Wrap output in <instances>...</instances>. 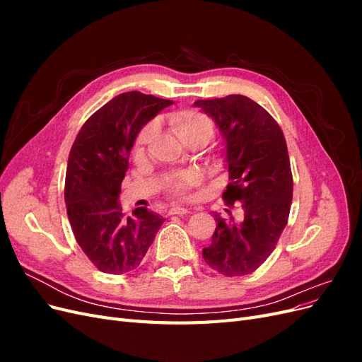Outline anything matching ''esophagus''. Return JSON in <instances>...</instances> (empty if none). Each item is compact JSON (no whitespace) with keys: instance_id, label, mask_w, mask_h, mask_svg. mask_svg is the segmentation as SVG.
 Wrapping results in <instances>:
<instances>
[{"instance_id":"34e87169","label":"esophagus","mask_w":362,"mask_h":362,"mask_svg":"<svg viewBox=\"0 0 362 362\" xmlns=\"http://www.w3.org/2000/svg\"><path fill=\"white\" fill-rule=\"evenodd\" d=\"M187 213H190V210H187V208H184V206H180V205H173L169 210V214H187Z\"/></svg>"}]
</instances>
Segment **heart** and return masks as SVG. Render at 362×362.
Masks as SVG:
<instances>
[{
  "label": "heart",
  "mask_w": 362,
  "mask_h": 362,
  "mask_svg": "<svg viewBox=\"0 0 362 362\" xmlns=\"http://www.w3.org/2000/svg\"><path fill=\"white\" fill-rule=\"evenodd\" d=\"M169 125L184 145L190 148L202 145L205 146L214 136V122L210 116L194 110V108H182L169 116ZM154 125L148 124L140 129L134 141V156L141 157L154 136ZM201 182V177L196 172H187L172 177L166 181V190L177 198H187L190 190Z\"/></svg>",
  "instance_id": "heart-1"
}]
</instances>
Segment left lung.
I'll return each mask as SVG.
<instances>
[{"mask_svg": "<svg viewBox=\"0 0 362 362\" xmlns=\"http://www.w3.org/2000/svg\"><path fill=\"white\" fill-rule=\"evenodd\" d=\"M194 107L222 131L231 180L222 198L228 206L240 202L243 210L240 222L216 214L211 245L202 257L223 276H245L270 257L288 222L293 175L287 141L276 120L247 96L202 100Z\"/></svg>", "mask_w": 362, "mask_h": 362, "instance_id": "8db88e82", "label": "left lung"}]
</instances>
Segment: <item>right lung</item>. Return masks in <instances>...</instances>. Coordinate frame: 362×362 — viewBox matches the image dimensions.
<instances>
[{
	"mask_svg": "<svg viewBox=\"0 0 362 362\" xmlns=\"http://www.w3.org/2000/svg\"><path fill=\"white\" fill-rule=\"evenodd\" d=\"M170 104L137 90L120 93L87 119L75 137L64 202L76 243L100 272L122 275L139 267L164 222L144 206L125 217L117 196L137 133Z\"/></svg>",
	"mask_w": 362,
	"mask_h": 362,
	"instance_id": "add662e5",
	"label": "right lung"
}]
</instances>
